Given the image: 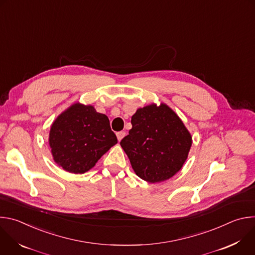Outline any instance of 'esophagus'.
I'll return each instance as SVG.
<instances>
[{
	"mask_svg": "<svg viewBox=\"0 0 255 255\" xmlns=\"http://www.w3.org/2000/svg\"><path fill=\"white\" fill-rule=\"evenodd\" d=\"M125 134H126V133H125L124 131H120V132H117V133H116V135H117V138H118V140H119V141H121V140L123 139V137L125 136Z\"/></svg>",
	"mask_w": 255,
	"mask_h": 255,
	"instance_id": "obj_1",
	"label": "esophagus"
}]
</instances>
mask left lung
Segmentation results:
<instances>
[{
    "label": "left lung",
    "mask_w": 255,
    "mask_h": 255,
    "mask_svg": "<svg viewBox=\"0 0 255 255\" xmlns=\"http://www.w3.org/2000/svg\"><path fill=\"white\" fill-rule=\"evenodd\" d=\"M131 124L120 145L140 178L160 183L180 170L188 158L192 136L167 105L139 108Z\"/></svg>",
    "instance_id": "1"
}]
</instances>
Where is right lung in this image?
<instances>
[{"label":"right lung","instance_id":"add662e5","mask_svg":"<svg viewBox=\"0 0 255 255\" xmlns=\"http://www.w3.org/2000/svg\"><path fill=\"white\" fill-rule=\"evenodd\" d=\"M118 142L105 114L76 103L52 123L49 145L53 160L71 173H85Z\"/></svg>","mask_w":255,"mask_h":255}]
</instances>
